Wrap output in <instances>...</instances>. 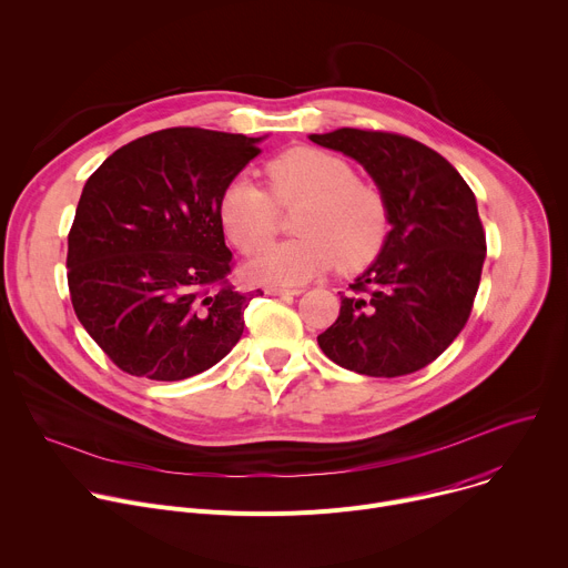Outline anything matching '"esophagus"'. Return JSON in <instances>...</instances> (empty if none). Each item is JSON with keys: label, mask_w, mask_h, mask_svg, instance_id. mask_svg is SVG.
I'll return each instance as SVG.
<instances>
[{"label": "esophagus", "mask_w": 568, "mask_h": 568, "mask_svg": "<svg viewBox=\"0 0 568 568\" xmlns=\"http://www.w3.org/2000/svg\"><path fill=\"white\" fill-rule=\"evenodd\" d=\"M301 292H303L301 287H270L267 290V294H274V296H296Z\"/></svg>", "instance_id": "obj_1"}]
</instances>
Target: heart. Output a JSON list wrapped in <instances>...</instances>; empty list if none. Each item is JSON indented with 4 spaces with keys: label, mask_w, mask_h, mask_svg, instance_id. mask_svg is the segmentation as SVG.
Returning a JSON list of instances; mask_svg holds the SVG:
<instances>
[{
    "label": "heart",
    "mask_w": 568,
    "mask_h": 568,
    "mask_svg": "<svg viewBox=\"0 0 568 568\" xmlns=\"http://www.w3.org/2000/svg\"><path fill=\"white\" fill-rule=\"evenodd\" d=\"M267 190L247 178L231 182L217 206L231 245L256 254L275 234L277 209L300 206L296 241L261 252L247 274L258 283L298 285L337 265L353 274L368 267L386 247L390 211L373 182L355 178L337 154L298 145L265 166Z\"/></svg>",
    "instance_id": "b5f03b06"
}]
</instances>
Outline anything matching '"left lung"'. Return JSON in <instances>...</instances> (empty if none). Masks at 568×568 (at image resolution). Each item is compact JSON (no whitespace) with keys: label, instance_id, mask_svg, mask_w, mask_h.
Instances as JSON below:
<instances>
[{"label":"left lung","instance_id":"obj_1","mask_svg":"<svg viewBox=\"0 0 568 568\" xmlns=\"http://www.w3.org/2000/svg\"><path fill=\"white\" fill-rule=\"evenodd\" d=\"M310 139L357 159L390 211L386 247L339 292V316L316 342L362 375L416 373L447 351L474 305L488 250L474 193L443 154L412 136L342 128Z\"/></svg>","mask_w":568,"mask_h":568}]
</instances>
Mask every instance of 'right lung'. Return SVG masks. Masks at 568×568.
I'll use <instances>...</instances> for the list:
<instances>
[{
  "instance_id": "add662e5",
  "label": "right lung",
  "mask_w": 568,
  "mask_h": 568,
  "mask_svg": "<svg viewBox=\"0 0 568 568\" xmlns=\"http://www.w3.org/2000/svg\"><path fill=\"white\" fill-rule=\"evenodd\" d=\"M261 139L169 128L112 152L88 180L67 235L73 312L123 371L156 382L217 364L258 294L233 270L217 206Z\"/></svg>"
}]
</instances>
